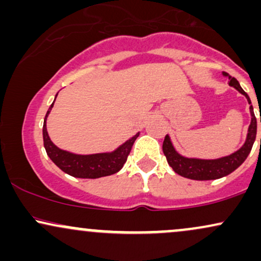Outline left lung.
I'll list each match as a JSON object with an SVG mask.
<instances>
[{
	"label": "left lung",
	"mask_w": 261,
	"mask_h": 261,
	"mask_svg": "<svg viewBox=\"0 0 261 261\" xmlns=\"http://www.w3.org/2000/svg\"><path fill=\"white\" fill-rule=\"evenodd\" d=\"M226 77H228L229 86L234 87L238 92L245 95L248 103L251 104L249 95L243 91L239 82L234 77L229 76L227 72H223ZM250 115L251 122L248 128L247 141L242 148L234 153L227 155V157L218 158V160H197V158H187L182 157L175 151L173 147L172 142L168 135H166L163 141V153L166 155L167 162L176 174L184 176V178L193 179V180H214V179H220L222 176L230 174L233 170H236L243 162L247 160L248 154L250 153L251 147L254 145V141L256 137V118L254 115L253 106H250ZM261 122V118H260Z\"/></svg>",
	"instance_id": "8db88e82"
}]
</instances>
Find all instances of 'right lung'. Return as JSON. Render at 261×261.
Returning <instances> with one entry per match:
<instances>
[{
	"instance_id": "add662e5",
	"label": "right lung",
	"mask_w": 261,
	"mask_h": 261,
	"mask_svg": "<svg viewBox=\"0 0 261 261\" xmlns=\"http://www.w3.org/2000/svg\"><path fill=\"white\" fill-rule=\"evenodd\" d=\"M56 97H58V94H56ZM53 106L54 103L49 108V110H47L46 115H45L43 126L44 147L46 149V153L50 157V160L62 172L67 173L68 175L76 176V178L95 179L115 174L124 167L125 162H126L128 154H130L131 148H133L135 140L139 137V134H136L130 140H127L124 145H121L120 147L116 149V151L112 152V153H97L87 155L70 153V152L62 151V149L56 147L51 142V140H50L49 135H47L46 118Z\"/></svg>"
}]
</instances>
